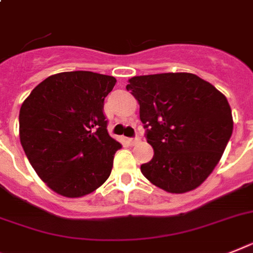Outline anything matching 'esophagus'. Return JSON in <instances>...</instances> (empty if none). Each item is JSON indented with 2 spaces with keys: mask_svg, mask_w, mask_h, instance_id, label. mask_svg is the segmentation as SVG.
Listing matches in <instances>:
<instances>
[{
  "mask_svg": "<svg viewBox=\"0 0 253 253\" xmlns=\"http://www.w3.org/2000/svg\"><path fill=\"white\" fill-rule=\"evenodd\" d=\"M138 142H141V138H139L138 135H135V137H130V138H128L129 145H135V143H138Z\"/></svg>",
  "mask_w": 253,
  "mask_h": 253,
  "instance_id": "34e87169",
  "label": "esophagus"
}]
</instances>
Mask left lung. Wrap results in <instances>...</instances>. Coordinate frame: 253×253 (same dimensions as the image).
I'll use <instances>...</instances> for the list:
<instances>
[{
	"label": "left lung",
	"mask_w": 253,
	"mask_h": 253,
	"mask_svg": "<svg viewBox=\"0 0 253 253\" xmlns=\"http://www.w3.org/2000/svg\"><path fill=\"white\" fill-rule=\"evenodd\" d=\"M139 102L145 137L154 156L142 174L168 193L197 189L220 162L233 133L226 97L193 74H158L129 80Z\"/></svg>",
	"instance_id": "left-lung-1"
}]
</instances>
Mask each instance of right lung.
<instances>
[{
  "instance_id": "add662e5",
  "label": "right lung",
  "mask_w": 253,
  "mask_h": 253,
  "mask_svg": "<svg viewBox=\"0 0 253 253\" xmlns=\"http://www.w3.org/2000/svg\"><path fill=\"white\" fill-rule=\"evenodd\" d=\"M115 84V77L90 71L62 72L40 83L23 102L20 143L55 193L84 197L111 174L122 143L108 134L103 106Z\"/></svg>"
}]
</instances>
